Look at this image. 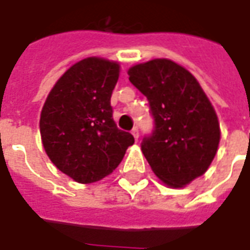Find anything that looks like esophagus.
<instances>
[{
    "label": "esophagus",
    "instance_id": "obj_1",
    "mask_svg": "<svg viewBox=\"0 0 250 250\" xmlns=\"http://www.w3.org/2000/svg\"><path fill=\"white\" fill-rule=\"evenodd\" d=\"M131 134L134 135V138H135V141H138L139 138V130H138V127H134L131 130Z\"/></svg>",
    "mask_w": 250,
    "mask_h": 250
}]
</instances>
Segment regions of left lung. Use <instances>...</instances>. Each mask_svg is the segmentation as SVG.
<instances>
[{
    "label": "left lung",
    "instance_id": "8db88e82",
    "mask_svg": "<svg viewBox=\"0 0 250 250\" xmlns=\"http://www.w3.org/2000/svg\"><path fill=\"white\" fill-rule=\"evenodd\" d=\"M153 118L142 153L159 179L182 188L208 169L220 141L218 116L200 83L176 62L156 59L128 69Z\"/></svg>",
    "mask_w": 250,
    "mask_h": 250
}]
</instances>
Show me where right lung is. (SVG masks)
<instances>
[{"mask_svg":"<svg viewBox=\"0 0 250 250\" xmlns=\"http://www.w3.org/2000/svg\"><path fill=\"white\" fill-rule=\"evenodd\" d=\"M119 64L87 57L74 64L50 90L41 112L46 154L61 172L79 183L109 175L134 144L112 118V91Z\"/></svg>","mask_w":250,"mask_h":250,"instance_id":"add662e5","label":"right lung"}]
</instances>
